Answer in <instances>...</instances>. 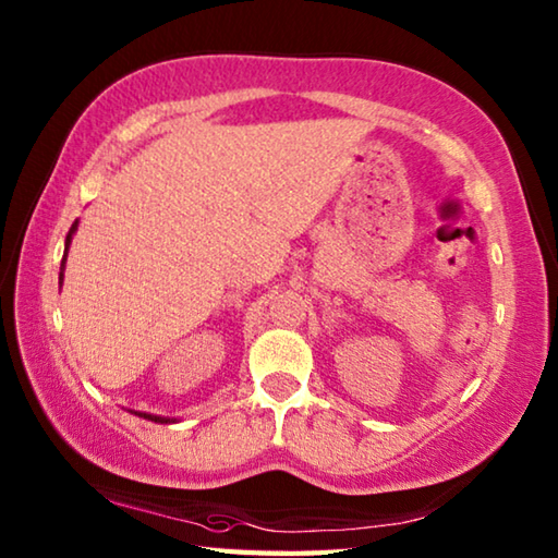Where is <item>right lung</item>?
Returning a JSON list of instances; mask_svg holds the SVG:
<instances>
[{"label":"right lung","mask_w":558,"mask_h":558,"mask_svg":"<svg viewBox=\"0 0 558 558\" xmlns=\"http://www.w3.org/2000/svg\"><path fill=\"white\" fill-rule=\"evenodd\" d=\"M75 231H77V221H75L73 227H70L68 236H65V253H63V260H60V282H63V270H65L68 248H70V241H73V236H75ZM129 412H131V414H138V417H144V420L156 422V424H173V422H178L175 417H160V414H150V412H136V410H129Z\"/></svg>","instance_id":"obj_1"}]
</instances>
